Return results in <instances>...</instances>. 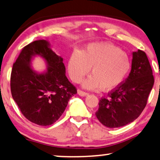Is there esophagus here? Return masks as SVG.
<instances>
[{"label": "esophagus", "mask_w": 160, "mask_h": 160, "mask_svg": "<svg viewBox=\"0 0 160 160\" xmlns=\"http://www.w3.org/2000/svg\"><path fill=\"white\" fill-rule=\"evenodd\" d=\"M78 93L80 96H86V95H88V93L87 92H85V91H82V90H81L80 89L78 90Z\"/></svg>", "instance_id": "esophagus-1"}]
</instances>
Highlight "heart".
<instances>
[{"label":"heart","mask_w":160,"mask_h":160,"mask_svg":"<svg viewBox=\"0 0 160 160\" xmlns=\"http://www.w3.org/2000/svg\"><path fill=\"white\" fill-rule=\"evenodd\" d=\"M91 68L92 76L83 83L88 89L102 88L110 91L117 88L128 75L131 61L124 52L113 44L94 43L82 52L72 53L68 72L74 82H80Z\"/></svg>","instance_id":"b5f03b06"}]
</instances>
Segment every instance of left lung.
<instances>
[{"label": "left lung", "instance_id": "obj_1", "mask_svg": "<svg viewBox=\"0 0 160 160\" xmlns=\"http://www.w3.org/2000/svg\"><path fill=\"white\" fill-rule=\"evenodd\" d=\"M154 82L149 59L144 52H133L132 70L128 78L99 101L95 116L108 128L123 126L136 120L147 103Z\"/></svg>", "mask_w": 160, "mask_h": 160}]
</instances>
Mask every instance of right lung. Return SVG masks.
I'll return each mask as SVG.
<instances>
[{"label":"right lung","mask_w":160,"mask_h":160,"mask_svg":"<svg viewBox=\"0 0 160 160\" xmlns=\"http://www.w3.org/2000/svg\"><path fill=\"white\" fill-rule=\"evenodd\" d=\"M42 56L48 64L46 73L30 68L33 56ZM11 91L21 113L31 122L49 126L62 115L77 89L65 75L63 59L54 53L46 40L34 41L21 49L13 65Z\"/></svg>","instance_id":"right-lung-1"}]
</instances>
